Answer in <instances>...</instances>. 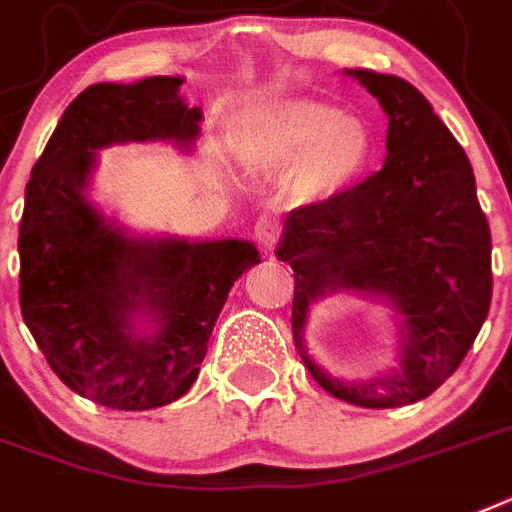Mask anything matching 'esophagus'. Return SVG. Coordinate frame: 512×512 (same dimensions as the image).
Instances as JSON below:
<instances>
[{
    "label": "esophagus",
    "mask_w": 512,
    "mask_h": 512,
    "mask_svg": "<svg viewBox=\"0 0 512 512\" xmlns=\"http://www.w3.org/2000/svg\"><path fill=\"white\" fill-rule=\"evenodd\" d=\"M253 235H256V240H259L261 246L264 248H272L274 243H277V235H280V227H277V222H272V219H259L256 222V227H253Z\"/></svg>",
    "instance_id": "esophagus-1"
}]
</instances>
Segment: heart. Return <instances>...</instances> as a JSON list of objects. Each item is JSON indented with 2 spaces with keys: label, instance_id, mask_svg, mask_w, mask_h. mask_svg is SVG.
Returning a JSON list of instances; mask_svg holds the SVG:
<instances>
[{
  "label": "heart",
  "instance_id": "1",
  "mask_svg": "<svg viewBox=\"0 0 512 512\" xmlns=\"http://www.w3.org/2000/svg\"><path fill=\"white\" fill-rule=\"evenodd\" d=\"M251 156L264 164L293 162L290 183L303 201L337 196L369 164L371 133L356 114L314 99H287L266 114Z\"/></svg>",
  "mask_w": 512,
  "mask_h": 512
}]
</instances>
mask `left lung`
<instances>
[{
	"instance_id": "1",
	"label": "left lung",
	"mask_w": 512,
	"mask_h": 512,
	"mask_svg": "<svg viewBox=\"0 0 512 512\" xmlns=\"http://www.w3.org/2000/svg\"><path fill=\"white\" fill-rule=\"evenodd\" d=\"M390 117L379 172L290 211L277 256L295 272L293 340L324 390L361 408L429 398L474 345L492 301V235L466 151L424 94L398 75L345 70ZM332 292L387 302L401 322V366L342 383L310 361L307 311Z\"/></svg>"
}]
</instances>
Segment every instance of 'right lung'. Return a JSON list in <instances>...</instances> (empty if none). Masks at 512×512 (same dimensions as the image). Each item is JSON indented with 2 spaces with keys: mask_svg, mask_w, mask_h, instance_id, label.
Returning a JSON list of instances; mask_svg holds the SVG:
<instances>
[{
  "mask_svg": "<svg viewBox=\"0 0 512 512\" xmlns=\"http://www.w3.org/2000/svg\"><path fill=\"white\" fill-rule=\"evenodd\" d=\"M183 78L96 83L73 99L25 185L20 311L52 371L80 398L149 411L183 398L232 282L259 264L248 240L135 238L88 201L96 151L172 141L204 114Z\"/></svg>",
  "mask_w": 512,
  "mask_h": 512,
  "instance_id": "right-lung-1",
  "label": "right lung"
}]
</instances>
